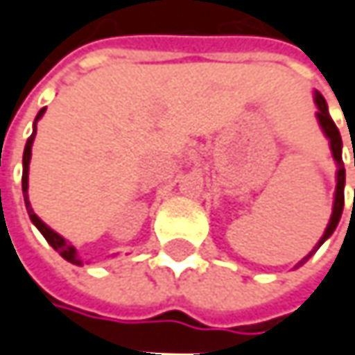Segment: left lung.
I'll return each instance as SVG.
<instances>
[{"instance_id":"8db88e82","label":"left lung","mask_w":355,"mask_h":355,"mask_svg":"<svg viewBox=\"0 0 355 355\" xmlns=\"http://www.w3.org/2000/svg\"><path fill=\"white\" fill-rule=\"evenodd\" d=\"M315 103H317V119H319V125H321V130H323V134L329 138V146H331V154H334V160L338 162V184H336V201H334V213H331V219H329V223H327V227H325V234H323V238L319 240V243L315 245V250L313 252H309L305 258L295 266V268H299V266H303L306 260L319 250V245L325 242L334 232H336V227H338L339 219H341V211H343V187H345V168H343V160H341V136H339V130L338 125L334 123V119H331V115H329V110H327V101L323 99V95L321 93H315ZM354 166H355V156H354Z\"/></svg>"}]
</instances>
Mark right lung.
<instances>
[{
    "instance_id": "add662e5",
    "label": "right lung",
    "mask_w": 355,
    "mask_h": 355,
    "mask_svg": "<svg viewBox=\"0 0 355 355\" xmlns=\"http://www.w3.org/2000/svg\"><path fill=\"white\" fill-rule=\"evenodd\" d=\"M46 110H40L38 115H36V121L44 115ZM36 121H34V132H32V136L28 138V142H26V148H24V160H21V164H24V173H21V193H24V203H26V209H28V215H30V219H32V223L40 230V234L46 238V242L67 260V262H71V264H77V266H81V258H79V254H77V248L73 245V243H69L62 236H58L54 230H50L49 225L34 213L32 209V205H30V201H28V168H30V158H32V144H34V136H36Z\"/></svg>"
}]
</instances>
